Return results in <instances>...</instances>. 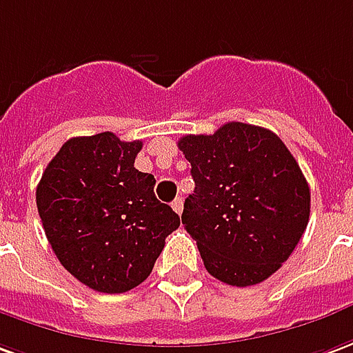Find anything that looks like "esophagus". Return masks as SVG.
Masks as SVG:
<instances>
[{
    "mask_svg": "<svg viewBox=\"0 0 353 353\" xmlns=\"http://www.w3.org/2000/svg\"><path fill=\"white\" fill-rule=\"evenodd\" d=\"M172 208H174L177 214H181V212H183V199H181V196H177L176 201L172 202Z\"/></svg>",
    "mask_w": 353,
    "mask_h": 353,
    "instance_id": "1",
    "label": "esophagus"
}]
</instances>
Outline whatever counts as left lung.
Segmentation results:
<instances>
[{"label": "left lung", "instance_id": "obj_1", "mask_svg": "<svg viewBox=\"0 0 353 353\" xmlns=\"http://www.w3.org/2000/svg\"><path fill=\"white\" fill-rule=\"evenodd\" d=\"M191 162L183 221L212 277L233 287L265 281L287 262L310 219V187L277 135L228 122L177 143Z\"/></svg>", "mask_w": 353, "mask_h": 353}]
</instances>
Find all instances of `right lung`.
<instances>
[{"instance_id":"add662e5","label":"right lung","mask_w":353,"mask_h":353,"mask_svg":"<svg viewBox=\"0 0 353 353\" xmlns=\"http://www.w3.org/2000/svg\"><path fill=\"white\" fill-rule=\"evenodd\" d=\"M141 147L110 132L72 137L36 189L59 262L97 292L120 294L141 285L166 236L179 228V216L154 196V176L134 168Z\"/></svg>"}]
</instances>
